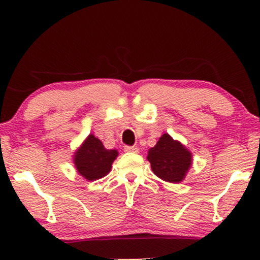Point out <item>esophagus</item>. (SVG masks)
<instances>
[{
	"mask_svg": "<svg viewBox=\"0 0 260 260\" xmlns=\"http://www.w3.org/2000/svg\"><path fill=\"white\" fill-rule=\"evenodd\" d=\"M124 151H126V152H135V154H136V152H138V148L137 147H131V145H125V147H124Z\"/></svg>",
	"mask_w": 260,
	"mask_h": 260,
	"instance_id": "esophagus-1",
	"label": "esophagus"
}]
</instances>
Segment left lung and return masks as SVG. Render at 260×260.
Segmentation results:
<instances>
[{"label": "left lung", "mask_w": 260, "mask_h": 260, "mask_svg": "<svg viewBox=\"0 0 260 260\" xmlns=\"http://www.w3.org/2000/svg\"><path fill=\"white\" fill-rule=\"evenodd\" d=\"M148 161L156 176L167 182L179 183L191 166V154L168 134L162 135L148 152Z\"/></svg>", "instance_id": "8db88e82"}]
</instances>
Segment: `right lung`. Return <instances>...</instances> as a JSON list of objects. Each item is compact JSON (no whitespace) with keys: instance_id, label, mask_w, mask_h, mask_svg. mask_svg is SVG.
I'll return each mask as SVG.
<instances>
[{"instance_id":"right-lung-1","label":"right lung","mask_w":260,"mask_h":260,"mask_svg":"<svg viewBox=\"0 0 260 260\" xmlns=\"http://www.w3.org/2000/svg\"><path fill=\"white\" fill-rule=\"evenodd\" d=\"M118 152L109 150L93 135H90L74 155V165L78 173L88 181L104 177L111 170L112 162Z\"/></svg>"}]
</instances>
